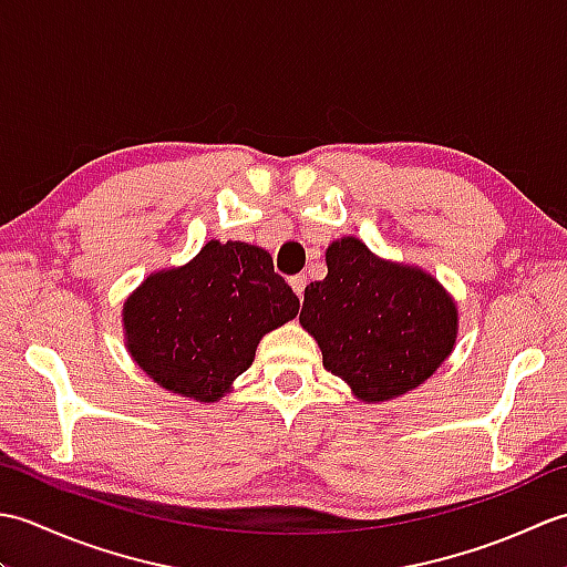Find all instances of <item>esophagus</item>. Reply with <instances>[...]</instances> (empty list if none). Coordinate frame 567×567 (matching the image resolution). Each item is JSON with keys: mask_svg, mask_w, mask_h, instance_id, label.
Returning a JSON list of instances; mask_svg holds the SVG:
<instances>
[{"mask_svg": "<svg viewBox=\"0 0 567 567\" xmlns=\"http://www.w3.org/2000/svg\"><path fill=\"white\" fill-rule=\"evenodd\" d=\"M290 285H292V290H295V295H297L299 299H305V287H307V277H305V275H295V277H290Z\"/></svg>", "mask_w": 567, "mask_h": 567, "instance_id": "34e87169", "label": "esophagus"}]
</instances>
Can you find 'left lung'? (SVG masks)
Segmentation results:
<instances>
[{"label": "left lung", "mask_w": 567, "mask_h": 567, "mask_svg": "<svg viewBox=\"0 0 567 567\" xmlns=\"http://www.w3.org/2000/svg\"><path fill=\"white\" fill-rule=\"evenodd\" d=\"M327 277L305 290L299 323L323 368L363 402H388L429 380L457 339V307L436 277L382 260L343 236L327 248Z\"/></svg>", "instance_id": "obj_1"}]
</instances>
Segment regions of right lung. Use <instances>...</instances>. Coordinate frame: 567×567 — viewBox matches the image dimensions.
I'll list each match as a JSON object with an SVG mask.
<instances>
[{"mask_svg":"<svg viewBox=\"0 0 567 567\" xmlns=\"http://www.w3.org/2000/svg\"><path fill=\"white\" fill-rule=\"evenodd\" d=\"M297 311L299 299L268 250L209 240L183 268L153 272L126 299V348L161 388L216 402L252 365L262 336Z\"/></svg>","mask_w":567,"mask_h":567,"instance_id":"right-lung-1","label":"right lung"}]
</instances>
